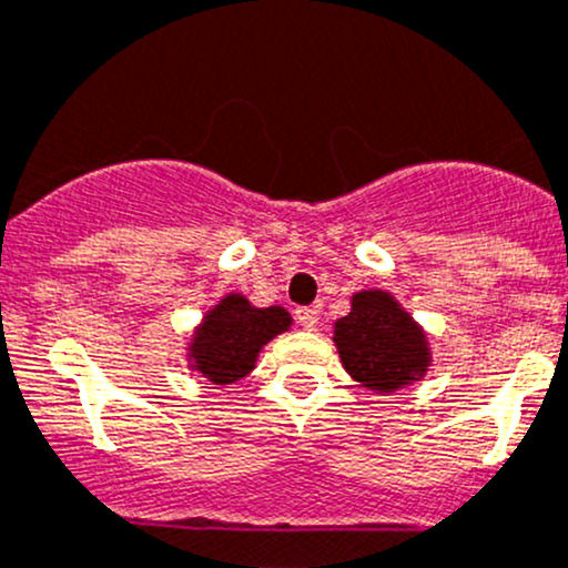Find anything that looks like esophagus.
Instances as JSON below:
<instances>
[{"instance_id": "1", "label": "esophagus", "mask_w": 568, "mask_h": 568, "mask_svg": "<svg viewBox=\"0 0 568 568\" xmlns=\"http://www.w3.org/2000/svg\"><path fill=\"white\" fill-rule=\"evenodd\" d=\"M317 321H321V310H317V306H298L296 310V323L302 325L304 331H315Z\"/></svg>"}]
</instances>
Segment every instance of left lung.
<instances>
[{"instance_id":"left-lung-1","label":"left lung","mask_w":568,"mask_h":568,"mask_svg":"<svg viewBox=\"0 0 568 568\" xmlns=\"http://www.w3.org/2000/svg\"><path fill=\"white\" fill-rule=\"evenodd\" d=\"M349 304L334 323V344L352 379L379 395L422 382L433 366L429 338L393 293L357 291Z\"/></svg>"}]
</instances>
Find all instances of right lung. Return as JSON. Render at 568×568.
I'll return each mask as SVG.
<instances>
[{
  "instance_id": "add662e5",
  "label": "right lung",
  "mask_w": 568,
  "mask_h": 568,
  "mask_svg": "<svg viewBox=\"0 0 568 568\" xmlns=\"http://www.w3.org/2000/svg\"><path fill=\"white\" fill-rule=\"evenodd\" d=\"M291 323L283 306H253L243 293H226L189 336V368L219 387L245 379L256 368L258 352Z\"/></svg>"
}]
</instances>
